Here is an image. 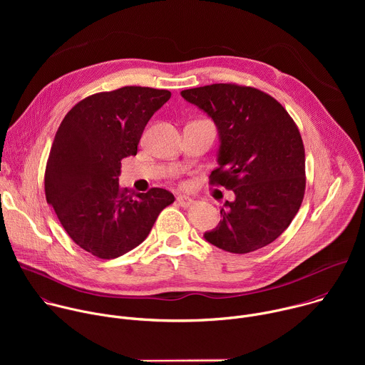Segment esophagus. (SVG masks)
I'll return each instance as SVG.
<instances>
[{
    "instance_id": "1",
    "label": "esophagus",
    "mask_w": 365,
    "mask_h": 365,
    "mask_svg": "<svg viewBox=\"0 0 365 365\" xmlns=\"http://www.w3.org/2000/svg\"><path fill=\"white\" fill-rule=\"evenodd\" d=\"M176 200H178V203H179L182 207H189V206L193 203V200H192L189 196H185V195H179Z\"/></svg>"
}]
</instances>
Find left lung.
Returning a JSON list of instances; mask_svg holds the SVG:
<instances>
[{
    "mask_svg": "<svg viewBox=\"0 0 365 365\" xmlns=\"http://www.w3.org/2000/svg\"><path fill=\"white\" fill-rule=\"evenodd\" d=\"M180 93L220 131V166L210 185L235 193L205 240L234 254L272 244L287 230L304 196V147L296 123L279 101L252 86L212 83Z\"/></svg>",
    "mask_w": 365,
    "mask_h": 365,
    "instance_id": "obj_1",
    "label": "left lung"
}]
</instances>
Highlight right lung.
Masks as SVG:
<instances>
[{"label":"right lung","mask_w":365,"mask_h":365,"mask_svg":"<svg viewBox=\"0 0 365 365\" xmlns=\"http://www.w3.org/2000/svg\"><path fill=\"white\" fill-rule=\"evenodd\" d=\"M170 91L124 86L79 101L65 115L44 172L46 200L85 251L117 258L141 244L175 196L162 187L145 193L120 187L121 160L137 154L151 115Z\"/></svg>","instance_id":"1"}]
</instances>
